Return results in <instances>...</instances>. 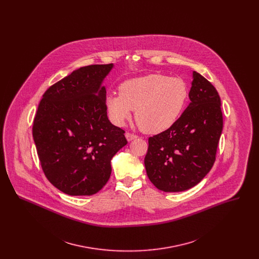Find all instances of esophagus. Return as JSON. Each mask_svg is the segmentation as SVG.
Returning a JSON list of instances; mask_svg holds the SVG:
<instances>
[{"mask_svg":"<svg viewBox=\"0 0 259 259\" xmlns=\"http://www.w3.org/2000/svg\"><path fill=\"white\" fill-rule=\"evenodd\" d=\"M125 137H126V139H127L128 142H130V141H132V140H134V139H137V135L132 134V133H129V132L125 134Z\"/></svg>","mask_w":259,"mask_h":259,"instance_id":"esophagus-1","label":"esophagus"}]
</instances>
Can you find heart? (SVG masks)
<instances>
[{
  "mask_svg": "<svg viewBox=\"0 0 259 259\" xmlns=\"http://www.w3.org/2000/svg\"><path fill=\"white\" fill-rule=\"evenodd\" d=\"M188 98V88L180 77L151 74L124 81L119 94H110L106 107L113 123L122 126L132 117L141 130L159 134L180 118Z\"/></svg>",
  "mask_w": 259,
  "mask_h": 259,
  "instance_id": "1",
  "label": "heart"
}]
</instances>
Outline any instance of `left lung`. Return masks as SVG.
<instances>
[{"instance_id": "obj_1", "label": "left lung", "mask_w": 259, "mask_h": 259, "mask_svg": "<svg viewBox=\"0 0 259 259\" xmlns=\"http://www.w3.org/2000/svg\"><path fill=\"white\" fill-rule=\"evenodd\" d=\"M188 96L190 103L175 125L148 138L147 175L165 192L195 186L215 161L223 127L220 95L209 80L193 72Z\"/></svg>"}]
</instances>
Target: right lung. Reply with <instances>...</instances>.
<instances>
[{"instance_id": "obj_1", "label": "right lung", "mask_w": 259, "mask_h": 259, "mask_svg": "<svg viewBox=\"0 0 259 259\" xmlns=\"http://www.w3.org/2000/svg\"><path fill=\"white\" fill-rule=\"evenodd\" d=\"M113 64L81 67L45 92L33 124L41 169L73 196L93 195L111 177V160L126 146L124 130L107 115L104 78Z\"/></svg>"}]
</instances>
